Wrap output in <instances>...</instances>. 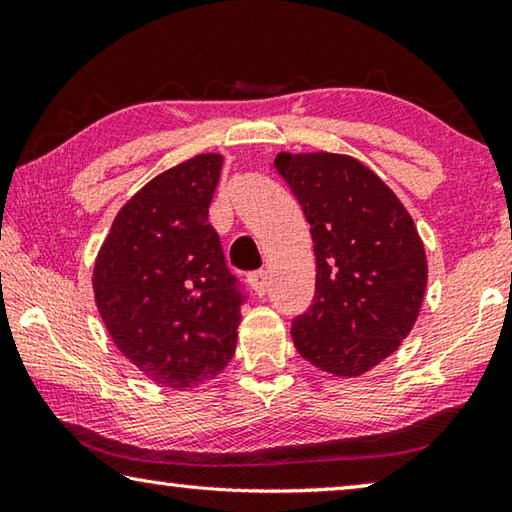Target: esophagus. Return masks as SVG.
<instances>
[{"instance_id":"1","label":"esophagus","mask_w":512,"mask_h":512,"mask_svg":"<svg viewBox=\"0 0 512 512\" xmlns=\"http://www.w3.org/2000/svg\"><path fill=\"white\" fill-rule=\"evenodd\" d=\"M248 282L250 287H253V291L257 293V296H264V293L268 291V273L266 271H255L248 275Z\"/></svg>"}]
</instances>
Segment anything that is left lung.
<instances>
[{"label":"left lung","instance_id":"obj_1","mask_svg":"<svg viewBox=\"0 0 512 512\" xmlns=\"http://www.w3.org/2000/svg\"><path fill=\"white\" fill-rule=\"evenodd\" d=\"M316 255L311 307L293 318L302 359L359 377L400 348L420 314L427 255L411 214L366 164L341 153H277Z\"/></svg>","mask_w":512,"mask_h":512}]
</instances>
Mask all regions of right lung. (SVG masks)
<instances>
[{
	"label": "right lung",
	"instance_id": "1",
	"mask_svg": "<svg viewBox=\"0 0 512 512\" xmlns=\"http://www.w3.org/2000/svg\"><path fill=\"white\" fill-rule=\"evenodd\" d=\"M223 155L201 153L117 212L94 262V300L124 357L155 384L194 388L235 357L244 293L207 221Z\"/></svg>",
	"mask_w": 512,
	"mask_h": 512
}]
</instances>
